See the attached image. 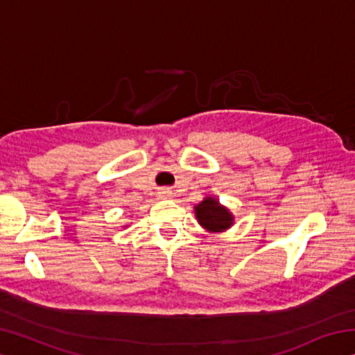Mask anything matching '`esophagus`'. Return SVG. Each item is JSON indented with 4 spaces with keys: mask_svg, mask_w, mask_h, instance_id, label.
<instances>
[{
    "mask_svg": "<svg viewBox=\"0 0 355 355\" xmlns=\"http://www.w3.org/2000/svg\"><path fill=\"white\" fill-rule=\"evenodd\" d=\"M159 197H161V199H169V197H172V191L167 189V188L161 189L159 191Z\"/></svg>",
    "mask_w": 355,
    "mask_h": 355,
    "instance_id": "1",
    "label": "esophagus"
}]
</instances>
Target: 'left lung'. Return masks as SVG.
<instances>
[{
	"mask_svg": "<svg viewBox=\"0 0 355 355\" xmlns=\"http://www.w3.org/2000/svg\"><path fill=\"white\" fill-rule=\"evenodd\" d=\"M199 224L208 232H225L233 225V214L214 197H205L194 207Z\"/></svg>",
	"mask_w": 355,
	"mask_h": 355,
	"instance_id": "obj_1",
	"label": "left lung"
}]
</instances>
